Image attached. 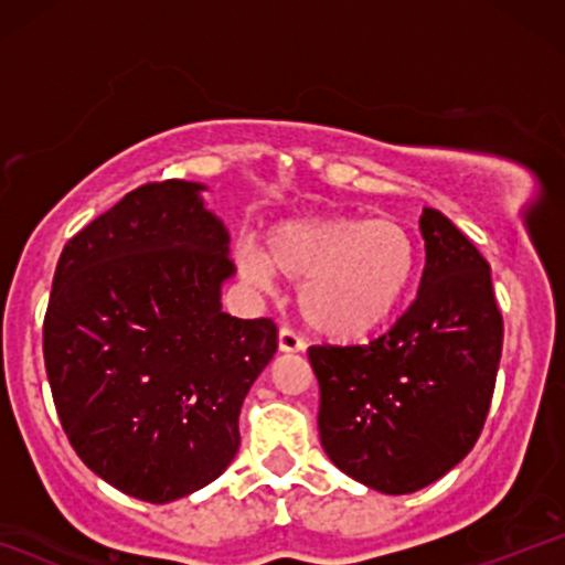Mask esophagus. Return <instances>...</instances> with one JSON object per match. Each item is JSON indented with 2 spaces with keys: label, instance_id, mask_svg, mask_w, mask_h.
<instances>
[{
  "label": "esophagus",
  "instance_id": "obj_1",
  "mask_svg": "<svg viewBox=\"0 0 565 565\" xmlns=\"http://www.w3.org/2000/svg\"><path fill=\"white\" fill-rule=\"evenodd\" d=\"M302 348V340L291 329H278V350L281 353H300Z\"/></svg>",
  "mask_w": 565,
  "mask_h": 565
}]
</instances>
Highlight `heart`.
I'll return each instance as SVG.
<instances>
[{
    "label": "heart",
    "instance_id": "obj_1",
    "mask_svg": "<svg viewBox=\"0 0 565 565\" xmlns=\"http://www.w3.org/2000/svg\"><path fill=\"white\" fill-rule=\"evenodd\" d=\"M238 270L270 289L278 276L300 284L302 321L316 334L355 345L393 321L417 274V242L395 220L305 215L278 220L260 246H236Z\"/></svg>",
    "mask_w": 565,
    "mask_h": 565
}]
</instances>
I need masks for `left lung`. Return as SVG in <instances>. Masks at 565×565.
Returning <instances> with one entry per match:
<instances>
[{
  "label": "left lung",
  "mask_w": 565,
  "mask_h": 565,
  "mask_svg": "<svg viewBox=\"0 0 565 565\" xmlns=\"http://www.w3.org/2000/svg\"><path fill=\"white\" fill-rule=\"evenodd\" d=\"M417 300L369 345L308 350L327 457L382 494H412L462 462L481 436L499 355L491 268L444 212L419 217Z\"/></svg>",
  "instance_id": "8db88e82"
}]
</instances>
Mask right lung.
Returning <instances> with one entry per match:
<instances>
[{"label":"right lung","instance_id":"obj_1","mask_svg":"<svg viewBox=\"0 0 565 565\" xmlns=\"http://www.w3.org/2000/svg\"><path fill=\"white\" fill-rule=\"evenodd\" d=\"M188 180L127 193L63 246L44 366L63 430L114 489L167 504L238 451L242 404L276 323L223 313L228 228Z\"/></svg>","mask_w":565,"mask_h":565}]
</instances>
